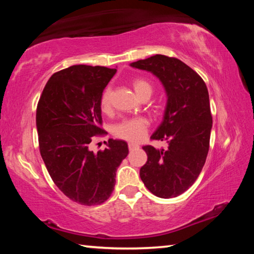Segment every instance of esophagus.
<instances>
[{"instance_id": "1", "label": "esophagus", "mask_w": 254, "mask_h": 254, "mask_svg": "<svg viewBox=\"0 0 254 254\" xmlns=\"http://www.w3.org/2000/svg\"><path fill=\"white\" fill-rule=\"evenodd\" d=\"M135 148H139V145H137L136 143H133V142L128 143V149H130V150H133V149H135Z\"/></svg>"}]
</instances>
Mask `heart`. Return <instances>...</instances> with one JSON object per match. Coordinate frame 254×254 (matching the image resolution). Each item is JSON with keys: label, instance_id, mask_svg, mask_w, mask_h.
I'll use <instances>...</instances> for the list:
<instances>
[{"label": "heart", "instance_id": "heart-1", "mask_svg": "<svg viewBox=\"0 0 254 254\" xmlns=\"http://www.w3.org/2000/svg\"><path fill=\"white\" fill-rule=\"evenodd\" d=\"M133 89H134L137 96L140 98L144 95H151L152 86L150 81L144 78H135L132 81ZM111 98H112V89L107 87L103 92L101 100H100V107L103 113H109L111 111ZM149 127L148 119L143 117L133 118L123 120L113 127V133L115 136L120 139L130 141V142H137L145 135Z\"/></svg>", "mask_w": 254, "mask_h": 254}]
</instances>
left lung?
Masks as SVG:
<instances>
[{"label": "left lung", "instance_id": "1", "mask_svg": "<svg viewBox=\"0 0 254 254\" xmlns=\"http://www.w3.org/2000/svg\"><path fill=\"white\" fill-rule=\"evenodd\" d=\"M152 72L165 87L167 105L152 140L166 141V149L142 148L148 160L140 177L153 195L177 197L195 183L205 165L212 130L209 96L205 81L177 58L156 55L130 64Z\"/></svg>", "mask_w": 254, "mask_h": 254}]
</instances>
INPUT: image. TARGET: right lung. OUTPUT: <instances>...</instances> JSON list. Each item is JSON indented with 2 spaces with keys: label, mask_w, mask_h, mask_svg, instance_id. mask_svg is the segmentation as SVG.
Here are the masks:
<instances>
[{
  "label": "right lung",
  "mask_w": 254,
  "mask_h": 254,
  "mask_svg": "<svg viewBox=\"0 0 254 254\" xmlns=\"http://www.w3.org/2000/svg\"><path fill=\"white\" fill-rule=\"evenodd\" d=\"M117 69L74 65L55 72L37 106V131L47 170L60 190L80 205L104 203L115 185L127 143L109 139L107 148L89 149L96 135L105 134L100 100Z\"/></svg>",
  "instance_id": "obj_1"
}]
</instances>
